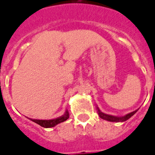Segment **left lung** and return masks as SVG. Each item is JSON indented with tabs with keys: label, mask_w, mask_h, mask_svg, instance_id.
Instances as JSON below:
<instances>
[{
	"label": "left lung",
	"mask_w": 155,
	"mask_h": 155,
	"mask_svg": "<svg viewBox=\"0 0 155 155\" xmlns=\"http://www.w3.org/2000/svg\"><path fill=\"white\" fill-rule=\"evenodd\" d=\"M96 109H97V112L99 114V117L101 118V119H104V120H107V121H110V122H125L127 121V119H129L131 116H133L135 113L138 111L139 109H137V110H134V111H132L130 113H128L124 116H114V115H110V114H105V113L102 112L101 110H99V107H96Z\"/></svg>",
	"instance_id": "obj_1"
}]
</instances>
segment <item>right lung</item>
I'll list each match as a JSON object with an SVG mask.
<instances>
[{
	"label": "right lung",
	"mask_w": 155,
	"mask_h": 155,
	"mask_svg": "<svg viewBox=\"0 0 155 155\" xmlns=\"http://www.w3.org/2000/svg\"><path fill=\"white\" fill-rule=\"evenodd\" d=\"M69 118V113L68 110H66L65 113L61 116L56 118V119H28L31 120V121L34 122V123H37L40 126L43 127L45 128H50L53 127L55 126H56L57 124L60 123H63V122L66 121L67 119Z\"/></svg>",
	"instance_id": "obj_1"
}]
</instances>
